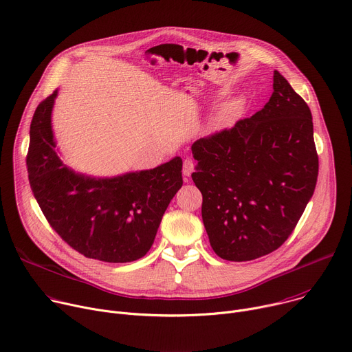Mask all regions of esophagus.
Wrapping results in <instances>:
<instances>
[{"mask_svg":"<svg viewBox=\"0 0 352 352\" xmlns=\"http://www.w3.org/2000/svg\"><path fill=\"white\" fill-rule=\"evenodd\" d=\"M193 171H195V163H193V160H192V159H186V160L184 162V166H182V174H184L185 177H189Z\"/></svg>","mask_w":352,"mask_h":352,"instance_id":"esophagus-1","label":"esophagus"}]
</instances>
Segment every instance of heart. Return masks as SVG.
I'll return each instance as SVG.
<instances>
[{"label": "heart", "instance_id": "heart-1", "mask_svg": "<svg viewBox=\"0 0 352 352\" xmlns=\"http://www.w3.org/2000/svg\"><path fill=\"white\" fill-rule=\"evenodd\" d=\"M243 110H245L243 97H234L220 106V109L213 116L210 125L216 129L231 126L241 117Z\"/></svg>", "mask_w": 352, "mask_h": 352}]
</instances>
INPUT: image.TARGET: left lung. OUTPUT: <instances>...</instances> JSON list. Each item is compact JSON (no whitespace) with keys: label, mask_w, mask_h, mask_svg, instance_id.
Returning <instances> with one entry per match:
<instances>
[{"label":"left lung","mask_w":352,"mask_h":352,"mask_svg":"<svg viewBox=\"0 0 352 352\" xmlns=\"http://www.w3.org/2000/svg\"><path fill=\"white\" fill-rule=\"evenodd\" d=\"M192 174L217 256L254 261L280 248L311 200L319 171L312 114L288 80L273 75L266 106L231 129L192 144Z\"/></svg>","instance_id":"8db88e82"}]
</instances>
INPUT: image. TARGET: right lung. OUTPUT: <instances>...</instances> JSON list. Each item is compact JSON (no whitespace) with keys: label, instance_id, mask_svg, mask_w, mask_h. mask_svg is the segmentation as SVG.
<instances>
[{"label":"right lung","instance_id":"right-lung-1","mask_svg":"<svg viewBox=\"0 0 352 352\" xmlns=\"http://www.w3.org/2000/svg\"><path fill=\"white\" fill-rule=\"evenodd\" d=\"M57 94L43 100L30 124L26 166L37 204L50 226L83 256L109 263L138 261L153 245L182 186V160L113 178L75 173L56 150L52 111Z\"/></svg>","mask_w":352,"mask_h":352}]
</instances>
